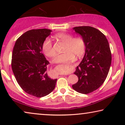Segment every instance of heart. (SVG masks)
<instances>
[{"label":"heart","instance_id":"1","mask_svg":"<svg viewBox=\"0 0 125 125\" xmlns=\"http://www.w3.org/2000/svg\"><path fill=\"white\" fill-rule=\"evenodd\" d=\"M56 37L65 43L64 48V53L60 54L53 60L55 64L65 63L73 59L75 55L77 57L83 55L85 51V42L81 37L73 38L72 35L64 33L56 35ZM42 50L44 53L48 57H53L56 56L52 40L47 37L42 44Z\"/></svg>","mask_w":125,"mask_h":125}]
</instances>
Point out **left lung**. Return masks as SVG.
<instances>
[{
    "label": "left lung",
    "instance_id": "8db88e82",
    "mask_svg": "<svg viewBox=\"0 0 125 125\" xmlns=\"http://www.w3.org/2000/svg\"><path fill=\"white\" fill-rule=\"evenodd\" d=\"M85 42V54L76 68L74 74L78 81L72 85L74 90L82 94L94 91L101 86L108 74L112 54L106 37L97 29L89 26L72 28Z\"/></svg>",
    "mask_w": 125,
    "mask_h": 125
}]
</instances>
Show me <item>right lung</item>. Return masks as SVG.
Masks as SVG:
<instances>
[{"mask_svg":"<svg viewBox=\"0 0 125 125\" xmlns=\"http://www.w3.org/2000/svg\"><path fill=\"white\" fill-rule=\"evenodd\" d=\"M52 30L37 29L25 32L15 42L12 55V69L19 85L24 91L37 97L51 93L57 79L48 75L49 64L42 54V44Z\"/></svg>","mask_w":125,"mask_h":125,"instance_id":"obj_1","label":"right lung"}]
</instances>
